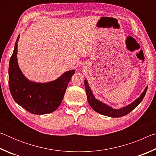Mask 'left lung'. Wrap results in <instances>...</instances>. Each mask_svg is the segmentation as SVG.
<instances>
[{
    "instance_id": "obj_1",
    "label": "left lung",
    "mask_w": 156,
    "mask_h": 156,
    "mask_svg": "<svg viewBox=\"0 0 156 156\" xmlns=\"http://www.w3.org/2000/svg\"><path fill=\"white\" fill-rule=\"evenodd\" d=\"M84 88H85L86 90V94L87 97L89 104L95 112L103 115L109 116V117L119 118L128 114L129 113H130L132 110H133L140 103L142 100H143L145 94H146L148 87L145 88L144 91L142 92L140 96L135 101L131 102V104H129L127 106L120 108L119 109H113L112 107H109V105L105 104L101 101H100V100L96 99V98H95L93 93H92L90 87H89L87 80H84Z\"/></svg>"
}]
</instances>
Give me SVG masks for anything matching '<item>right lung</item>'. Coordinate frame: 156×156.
<instances>
[{
  "instance_id": "right-lung-1",
  "label": "right lung",
  "mask_w": 156,
  "mask_h": 156,
  "mask_svg": "<svg viewBox=\"0 0 156 156\" xmlns=\"http://www.w3.org/2000/svg\"><path fill=\"white\" fill-rule=\"evenodd\" d=\"M18 36L9 65V87L14 101L23 109L36 115L56 111L60 106L69 82L75 73L70 70L54 81L38 83L29 80L23 75L17 62Z\"/></svg>"
}]
</instances>
